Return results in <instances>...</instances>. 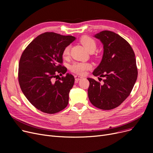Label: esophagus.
Here are the masks:
<instances>
[{
	"mask_svg": "<svg viewBox=\"0 0 153 153\" xmlns=\"http://www.w3.org/2000/svg\"><path fill=\"white\" fill-rule=\"evenodd\" d=\"M74 77H75V80L76 81H79V80H81V79H82V78H83V77H81V76H74Z\"/></svg>",
	"mask_w": 153,
	"mask_h": 153,
	"instance_id": "obj_1",
	"label": "esophagus"
}]
</instances>
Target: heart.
<instances>
[{"label":"heart","mask_w":153,"mask_h":153,"mask_svg":"<svg viewBox=\"0 0 153 153\" xmlns=\"http://www.w3.org/2000/svg\"><path fill=\"white\" fill-rule=\"evenodd\" d=\"M81 43L84 46L85 49L88 51H90L92 49H95L96 48V43L94 40L89 36H84L81 38ZM70 53V46H67L64 48L62 56L64 58H67L69 56ZM92 68V64L89 62H75L71 66V71L76 74L84 75L86 73V72L91 69Z\"/></svg>","instance_id":"obj_1"}]
</instances>
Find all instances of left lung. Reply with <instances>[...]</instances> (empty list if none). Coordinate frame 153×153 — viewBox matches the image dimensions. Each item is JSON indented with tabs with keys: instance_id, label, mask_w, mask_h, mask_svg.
<instances>
[{
	"instance_id": "left-lung-1",
	"label": "left lung",
	"mask_w": 153,
	"mask_h": 153,
	"mask_svg": "<svg viewBox=\"0 0 153 153\" xmlns=\"http://www.w3.org/2000/svg\"><path fill=\"white\" fill-rule=\"evenodd\" d=\"M94 37L102 43L103 53L100 63L92 74L105 79L103 84H100L87 78L90 82L88 97L96 107L114 109L129 96L137 79L134 53L124 38L113 31L104 30Z\"/></svg>"
}]
</instances>
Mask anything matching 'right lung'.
<instances>
[{
  "label": "right lung",
  "instance_id": "obj_1",
  "mask_svg": "<svg viewBox=\"0 0 153 153\" xmlns=\"http://www.w3.org/2000/svg\"><path fill=\"white\" fill-rule=\"evenodd\" d=\"M75 39L71 35L46 32L35 38L21 56L19 65L21 90L32 105L44 113H58L68 105L74 76L67 73L55 82L53 78L66 72L67 69L61 65L62 52Z\"/></svg>",
  "mask_w": 153,
  "mask_h": 153
}]
</instances>
